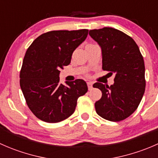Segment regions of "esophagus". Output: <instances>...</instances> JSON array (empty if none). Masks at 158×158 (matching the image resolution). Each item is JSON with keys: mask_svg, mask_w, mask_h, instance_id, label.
Instances as JSON below:
<instances>
[{"mask_svg": "<svg viewBox=\"0 0 158 158\" xmlns=\"http://www.w3.org/2000/svg\"><path fill=\"white\" fill-rule=\"evenodd\" d=\"M87 85H88L89 90H92V82H87Z\"/></svg>", "mask_w": 158, "mask_h": 158, "instance_id": "esophagus-1", "label": "esophagus"}]
</instances>
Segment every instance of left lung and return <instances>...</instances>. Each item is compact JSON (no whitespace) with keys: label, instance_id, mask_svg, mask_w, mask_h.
<instances>
[{"label":"left lung","instance_id":"obj_1","mask_svg":"<svg viewBox=\"0 0 158 158\" xmlns=\"http://www.w3.org/2000/svg\"><path fill=\"white\" fill-rule=\"evenodd\" d=\"M89 33L101 48L102 69L115 74L110 86L100 82L93 85L102 92L95 103V111L108 121L124 120L137 109L145 90V68L140 49L131 37L114 28L91 30Z\"/></svg>","mask_w":158,"mask_h":158}]
</instances>
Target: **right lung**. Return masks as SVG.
<instances>
[{
  "label": "right lung",
  "instance_id": "add662e5",
  "mask_svg": "<svg viewBox=\"0 0 158 158\" xmlns=\"http://www.w3.org/2000/svg\"><path fill=\"white\" fill-rule=\"evenodd\" d=\"M88 30H54L38 36L25 54L20 85L29 109L49 123L65 120L73 114L79 97L88 91L82 79L60 83V69L87 37Z\"/></svg>",
  "mask_w": 158,
  "mask_h": 158
}]
</instances>
